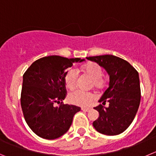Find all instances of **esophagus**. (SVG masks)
<instances>
[{"mask_svg":"<svg viewBox=\"0 0 156 156\" xmlns=\"http://www.w3.org/2000/svg\"><path fill=\"white\" fill-rule=\"evenodd\" d=\"M91 109H92V107H82L81 108V109L83 111H85V112H88V111H90Z\"/></svg>","mask_w":156,"mask_h":156,"instance_id":"esophagus-1","label":"esophagus"}]
</instances>
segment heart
<instances>
[{
  "label": "heart",
  "mask_w": 156,
  "mask_h": 156,
  "mask_svg": "<svg viewBox=\"0 0 156 156\" xmlns=\"http://www.w3.org/2000/svg\"><path fill=\"white\" fill-rule=\"evenodd\" d=\"M81 71L84 74L90 76L93 80V87L98 89H102L106 85V80L103 77V71L101 66L96 63H88L83 65ZM78 80V73L74 69H70L66 72L64 77L65 86L69 90L75 89ZM96 96L90 92H83L76 90L69 93L68 96V101L69 103L76 106H85L90 104L94 100Z\"/></svg>",
  "instance_id": "b5f03b06"
}]
</instances>
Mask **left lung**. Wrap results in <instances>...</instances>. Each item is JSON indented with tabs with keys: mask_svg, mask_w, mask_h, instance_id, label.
Returning a JSON list of instances; mask_svg holds the SVG:
<instances>
[{
	"mask_svg": "<svg viewBox=\"0 0 156 156\" xmlns=\"http://www.w3.org/2000/svg\"><path fill=\"white\" fill-rule=\"evenodd\" d=\"M104 67L109 75V86L94 107L99 116L93 122L96 131L107 136L123 133L136 115L141 99L137 70L129 62L113 55L87 57ZM106 101L109 106L105 108Z\"/></svg>",
	"mask_w": 156,
	"mask_h": 156,
	"instance_id": "obj_1",
	"label": "left lung"
}]
</instances>
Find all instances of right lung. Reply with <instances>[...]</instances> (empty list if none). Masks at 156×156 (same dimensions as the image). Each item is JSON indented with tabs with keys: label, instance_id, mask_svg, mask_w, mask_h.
Returning a JSON list of instances; mask_svg holds the SVG:
<instances>
[{
	"label": "right lung",
	"instance_id": "add662e5",
	"mask_svg": "<svg viewBox=\"0 0 156 156\" xmlns=\"http://www.w3.org/2000/svg\"><path fill=\"white\" fill-rule=\"evenodd\" d=\"M84 59L48 56L34 61L23 76L20 105L30 129L46 139H55L68 131L80 107L64 105L66 96L64 77L66 69ZM55 102L60 103L55 108Z\"/></svg>",
	"mask_w": 156,
	"mask_h": 156
}]
</instances>
